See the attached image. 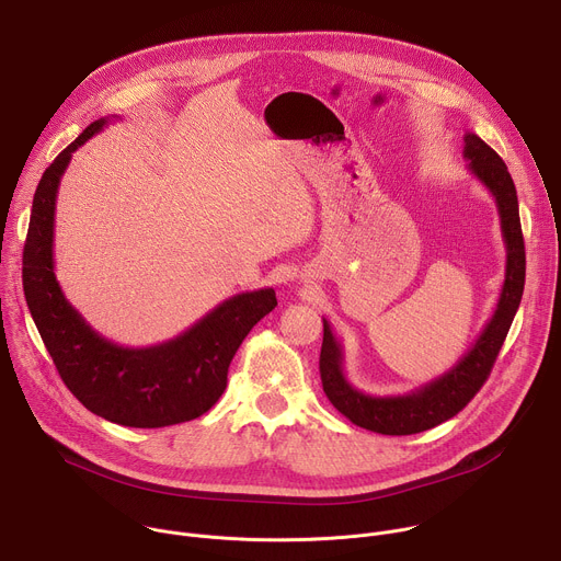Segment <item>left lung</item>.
<instances>
[{
  "label": "left lung",
  "instance_id": "obj_1",
  "mask_svg": "<svg viewBox=\"0 0 561 561\" xmlns=\"http://www.w3.org/2000/svg\"><path fill=\"white\" fill-rule=\"evenodd\" d=\"M463 157L468 159V171L491 191L500 210L506 244V275L497 308L472 348L448 373L411 392L383 397L366 394L346 379L342 344L324 319V342L322 355H319L324 392L344 417L366 431L381 435H415L455 417L489 379L519 308L526 279V253L513 178L504 159L474 133H466L463 137Z\"/></svg>",
  "mask_w": 561,
  "mask_h": 561
}]
</instances>
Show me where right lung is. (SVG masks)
<instances>
[{"mask_svg": "<svg viewBox=\"0 0 561 561\" xmlns=\"http://www.w3.org/2000/svg\"><path fill=\"white\" fill-rule=\"evenodd\" d=\"M108 122H93L53 159L37 184L24 244V295L59 377L79 402L113 424L162 428L215 407L239 344L277 306V297L273 288L239 293L175 340L146 348L119 346L87 324L55 277V202L72 152Z\"/></svg>", "mask_w": 561, "mask_h": 561, "instance_id": "right-lung-1", "label": "right lung"}]
</instances>
